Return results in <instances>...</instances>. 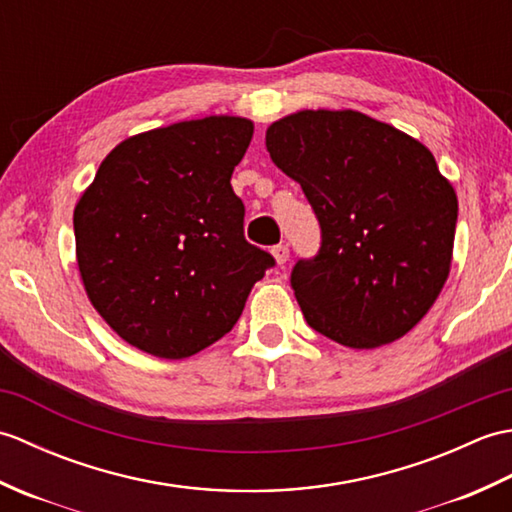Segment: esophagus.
I'll use <instances>...</instances> for the list:
<instances>
[{
  "mask_svg": "<svg viewBox=\"0 0 512 512\" xmlns=\"http://www.w3.org/2000/svg\"><path fill=\"white\" fill-rule=\"evenodd\" d=\"M273 255L277 259V264L284 266L290 259V248L286 244H277V246H273Z\"/></svg>",
  "mask_w": 512,
  "mask_h": 512,
  "instance_id": "1",
  "label": "esophagus"
}]
</instances>
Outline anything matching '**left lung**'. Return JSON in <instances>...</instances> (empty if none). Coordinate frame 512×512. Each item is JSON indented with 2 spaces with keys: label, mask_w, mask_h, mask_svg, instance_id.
Here are the masks:
<instances>
[{
  "label": "left lung",
  "mask_w": 512,
  "mask_h": 512,
  "mask_svg": "<svg viewBox=\"0 0 512 512\" xmlns=\"http://www.w3.org/2000/svg\"><path fill=\"white\" fill-rule=\"evenodd\" d=\"M321 226L290 286L308 325L354 350L400 339L449 277L458 198L431 151L361 112L306 110L266 132Z\"/></svg>",
  "instance_id": "left-lung-1"
}]
</instances>
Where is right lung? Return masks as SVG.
<instances>
[{"instance_id": "right-lung-1", "label": "right lung", "mask_w": 512, "mask_h": 512, "mask_svg": "<svg viewBox=\"0 0 512 512\" xmlns=\"http://www.w3.org/2000/svg\"><path fill=\"white\" fill-rule=\"evenodd\" d=\"M253 123L209 116L112 149L74 209L92 306L129 345L187 358L233 330L275 257L244 237L231 187Z\"/></svg>"}]
</instances>
